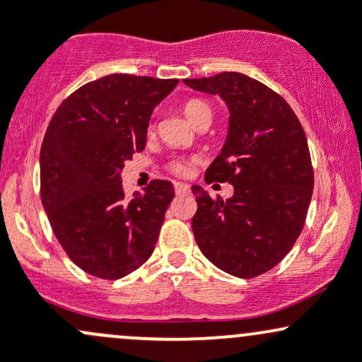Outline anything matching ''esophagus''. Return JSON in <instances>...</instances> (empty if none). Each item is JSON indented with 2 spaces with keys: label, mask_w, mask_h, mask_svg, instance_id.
<instances>
[{
  "label": "esophagus",
  "mask_w": 362,
  "mask_h": 362,
  "mask_svg": "<svg viewBox=\"0 0 362 362\" xmlns=\"http://www.w3.org/2000/svg\"><path fill=\"white\" fill-rule=\"evenodd\" d=\"M174 189H176L177 195H188L189 186L186 182H174Z\"/></svg>",
  "instance_id": "esophagus-1"
}]
</instances>
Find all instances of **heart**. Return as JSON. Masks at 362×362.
<instances>
[{"mask_svg":"<svg viewBox=\"0 0 362 362\" xmlns=\"http://www.w3.org/2000/svg\"><path fill=\"white\" fill-rule=\"evenodd\" d=\"M182 112H185L186 119H188L193 126H197V124L205 117L212 119L211 107H209L205 102H202V100H188V102L182 105ZM169 169L173 170V173L185 176V174L189 173V162L188 160H173L169 164Z\"/></svg>","mask_w":362,"mask_h":362,"instance_id":"obj_1","label":"heart"}]
</instances>
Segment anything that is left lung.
<instances>
[{"label":"left lung","instance_id":"obj_1","mask_svg":"<svg viewBox=\"0 0 362 362\" xmlns=\"http://www.w3.org/2000/svg\"><path fill=\"white\" fill-rule=\"evenodd\" d=\"M185 84L226 103V141L205 181H228L235 188L228 200H214L202 186H192L198 205L193 235L214 266L236 278H255L288 254L304 228L314 188L305 133L278 93L245 74Z\"/></svg>","mask_w":362,"mask_h":362}]
</instances>
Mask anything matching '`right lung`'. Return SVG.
<instances>
[{
  "label": "right lung",
  "mask_w": 362,
  "mask_h": 362,
  "mask_svg": "<svg viewBox=\"0 0 362 362\" xmlns=\"http://www.w3.org/2000/svg\"><path fill=\"white\" fill-rule=\"evenodd\" d=\"M177 79L112 74L74 91L57 108L40 153L41 202L74 264L119 279L146 262L174 198L155 180L127 198L124 162L146 145L153 108Z\"/></svg>",
  "instance_id": "right-lung-1"
}]
</instances>
